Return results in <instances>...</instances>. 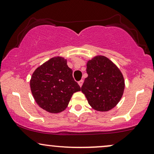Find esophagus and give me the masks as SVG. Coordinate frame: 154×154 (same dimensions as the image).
<instances>
[{"mask_svg": "<svg viewBox=\"0 0 154 154\" xmlns=\"http://www.w3.org/2000/svg\"><path fill=\"white\" fill-rule=\"evenodd\" d=\"M78 84H79V86H80V87L82 86V84H83V80H82V79H81L80 81H79Z\"/></svg>", "mask_w": 154, "mask_h": 154, "instance_id": "esophagus-1", "label": "esophagus"}]
</instances>
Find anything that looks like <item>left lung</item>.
Instances as JSON below:
<instances>
[{
    "label": "left lung",
    "mask_w": 154,
    "mask_h": 154,
    "mask_svg": "<svg viewBox=\"0 0 154 154\" xmlns=\"http://www.w3.org/2000/svg\"><path fill=\"white\" fill-rule=\"evenodd\" d=\"M88 77L81 88L94 110L105 112L116 106L123 95L125 81L122 72L106 57L98 55L88 61Z\"/></svg>",
    "instance_id": "obj_1"
}]
</instances>
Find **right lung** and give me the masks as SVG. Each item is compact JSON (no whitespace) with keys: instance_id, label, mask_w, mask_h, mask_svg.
<instances>
[{"instance_id":"right-lung-1","label":"right lung","mask_w":154,"mask_h":154,"mask_svg":"<svg viewBox=\"0 0 154 154\" xmlns=\"http://www.w3.org/2000/svg\"><path fill=\"white\" fill-rule=\"evenodd\" d=\"M31 93L39 107L51 113L64 111L72 95L80 91L66 59L55 57L36 68L30 80Z\"/></svg>"}]
</instances>
